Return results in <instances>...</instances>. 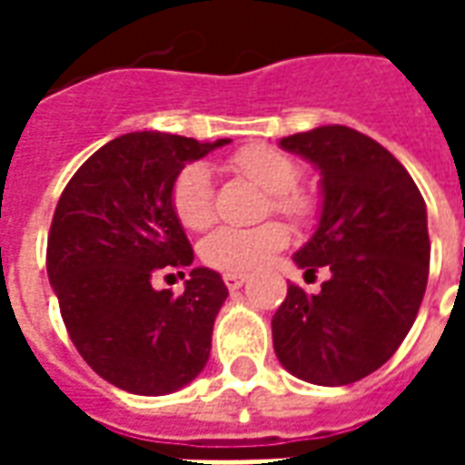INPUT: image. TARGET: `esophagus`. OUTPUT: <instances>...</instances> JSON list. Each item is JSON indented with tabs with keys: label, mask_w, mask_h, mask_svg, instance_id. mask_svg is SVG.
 <instances>
[{
	"label": "esophagus",
	"mask_w": 465,
	"mask_h": 465,
	"mask_svg": "<svg viewBox=\"0 0 465 465\" xmlns=\"http://www.w3.org/2000/svg\"><path fill=\"white\" fill-rule=\"evenodd\" d=\"M223 283H226V289L236 292V289H242L243 283H246V276L243 273H223Z\"/></svg>",
	"instance_id": "esophagus-1"
}]
</instances>
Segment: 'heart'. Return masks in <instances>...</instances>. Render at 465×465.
<instances>
[{
	"instance_id": "1",
	"label": "heart",
	"mask_w": 465,
	"mask_h": 465,
	"mask_svg": "<svg viewBox=\"0 0 465 465\" xmlns=\"http://www.w3.org/2000/svg\"><path fill=\"white\" fill-rule=\"evenodd\" d=\"M229 166L259 183L269 192V209L289 219L302 222L313 212L309 193L296 189L302 179V166L292 153L282 152L269 143H249L232 153ZM172 206L182 226L192 232H203L213 223V183L212 173L203 163H189L176 173L172 186ZM289 242L286 226L279 222H266L249 229L222 226L202 243V259L206 266L226 273H246L259 269L272 253L283 249Z\"/></svg>"
}]
</instances>
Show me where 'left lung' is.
Here are the masks:
<instances>
[{"mask_svg":"<svg viewBox=\"0 0 465 465\" xmlns=\"http://www.w3.org/2000/svg\"><path fill=\"white\" fill-rule=\"evenodd\" d=\"M282 149L322 172V216L296 266L331 279L289 286L272 319L273 351L316 386L361 381L396 353L429 282L426 202L401 162L366 134L331 124L283 136Z\"/></svg>","mask_w":465,"mask_h":465,"instance_id":"8db88e82","label":"left lung"}]
</instances>
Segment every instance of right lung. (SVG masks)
I'll return each mask as SVG.
<instances>
[{"mask_svg": "<svg viewBox=\"0 0 465 465\" xmlns=\"http://www.w3.org/2000/svg\"><path fill=\"white\" fill-rule=\"evenodd\" d=\"M232 139L196 142L132 132L86 159L59 196L46 273L69 339L116 389L163 396L209 361L222 276L196 266L183 293L156 292L159 272L192 266V243L172 206L176 173Z\"/></svg>", "mask_w": 465, "mask_h": 465, "instance_id": "obj_1", "label": "right lung"}]
</instances>
